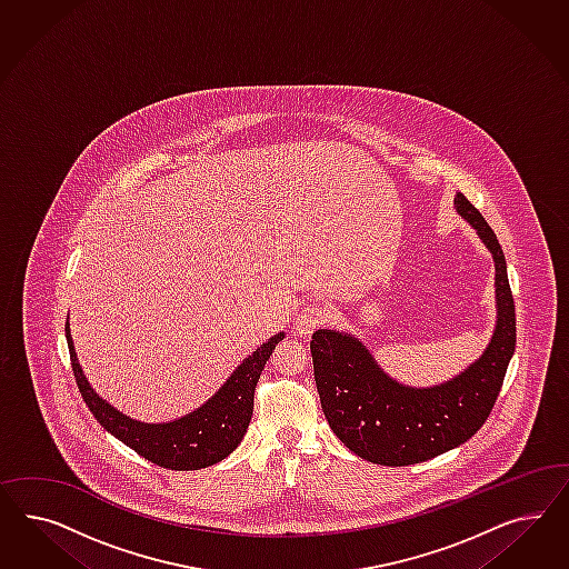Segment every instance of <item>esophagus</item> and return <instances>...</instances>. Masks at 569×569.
<instances>
[{"label":"esophagus","mask_w":569,"mask_h":569,"mask_svg":"<svg viewBox=\"0 0 569 569\" xmlns=\"http://www.w3.org/2000/svg\"><path fill=\"white\" fill-rule=\"evenodd\" d=\"M329 319V310L321 305H309L300 310L298 319H296V331L300 336H309L319 326H323Z\"/></svg>","instance_id":"obj_1"}]
</instances>
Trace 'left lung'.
Wrapping results in <instances>:
<instances>
[{"mask_svg": "<svg viewBox=\"0 0 569 569\" xmlns=\"http://www.w3.org/2000/svg\"><path fill=\"white\" fill-rule=\"evenodd\" d=\"M455 210L495 260L497 323L480 359L442 383L419 388L390 378L350 331L317 329L310 340L329 428L346 448L378 466H413L467 442L492 411L516 352V305L499 240L461 191Z\"/></svg>", "mask_w": 569, "mask_h": 569, "instance_id": "left-lung-1", "label": "left lung"}]
</instances>
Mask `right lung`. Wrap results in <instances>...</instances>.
<instances>
[{"label": "right lung", "mask_w": 569, "mask_h": 569, "mask_svg": "<svg viewBox=\"0 0 569 569\" xmlns=\"http://www.w3.org/2000/svg\"><path fill=\"white\" fill-rule=\"evenodd\" d=\"M64 331L79 392L103 430L119 438L122 445L133 448L143 459L174 471L214 466L238 448L252 419L254 388L260 371L276 350V345L286 336L283 331H279L273 338L262 342L233 369L223 386L191 413L162 423H146L121 413L91 388L74 352L69 317Z\"/></svg>", "instance_id": "1"}]
</instances>
